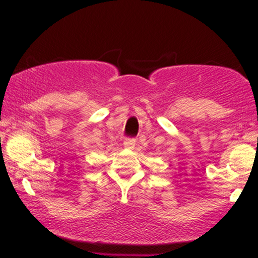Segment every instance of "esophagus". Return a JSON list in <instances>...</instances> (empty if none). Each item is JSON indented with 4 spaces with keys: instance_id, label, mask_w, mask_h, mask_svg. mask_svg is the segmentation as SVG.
Returning a JSON list of instances; mask_svg holds the SVG:
<instances>
[{
    "instance_id": "obj_1",
    "label": "esophagus",
    "mask_w": 258,
    "mask_h": 258,
    "mask_svg": "<svg viewBox=\"0 0 258 258\" xmlns=\"http://www.w3.org/2000/svg\"><path fill=\"white\" fill-rule=\"evenodd\" d=\"M135 144H136V139L133 138H127L125 139V142H123V146L126 148H130V149H132V148L135 147Z\"/></svg>"
}]
</instances>
